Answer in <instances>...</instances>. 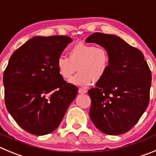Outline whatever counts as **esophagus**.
Masks as SVG:
<instances>
[{
	"instance_id": "34e87169",
	"label": "esophagus",
	"mask_w": 156,
	"mask_h": 156,
	"mask_svg": "<svg viewBox=\"0 0 156 156\" xmlns=\"http://www.w3.org/2000/svg\"><path fill=\"white\" fill-rule=\"evenodd\" d=\"M87 92V90L84 89V88H78V93L80 94H85Z\"/></svg>"
}]
</instances>
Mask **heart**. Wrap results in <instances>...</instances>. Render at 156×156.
<instances>
[{"mask_svg": "<svg viewBox=\"0 0 156 156\" xmlns=\"http://www.w3.org/2000/svg\"><path fill=\"white\" fill-rule=\"evenodd\" d=\"M68 58H58L56 67L63 79L71 78L77 67L79 71L70 81L71 84L86 87L93 81H99L105 76L110 65V55L104 47L78 43L70 49Z\"/></svg>", "mask_w": 156, "mask_h": 156, "instance_id": "1", "label": "heart"}]
</instances>
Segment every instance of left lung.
<instances>
[{
  "mask_svg": "<svg viewBox=\"0 0 156 156\" xmlns=\"http://www.w3.org/2000/svg\"><path fill=\"white\" fill-rule=\"evenodd\" d=\"M105 48L110 65L105 76L88 94L89 116L95 127L107 135L129 132L149 102L152 74L142 52L115 34L95 32L85 40Z\"/></svg>",
  "mask_w": 156,
  "mask_h": 156,
  "instance_id": "obj_1",
  "label": "left lung"
}]
</instances>
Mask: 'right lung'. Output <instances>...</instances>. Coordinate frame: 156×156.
Listing matches in <instances>:
<instances>
[{"instance_id":"obj_1","label":"right lung","mask_w":156,"mask_h":156,"mask_svg":"<svg viewBox=\"0 0 156 156\" xmlns=\"http://www.w3.org/2000/svg\"><path fill=\"white\" fill-rule=\"evenodd\" d=\"M65 35L35 36L17 48L4 71V100L19 126L35 135H44L59 126L78 88L67 83L56 67L67 45Z\"/></svg>"}]
</instances>
